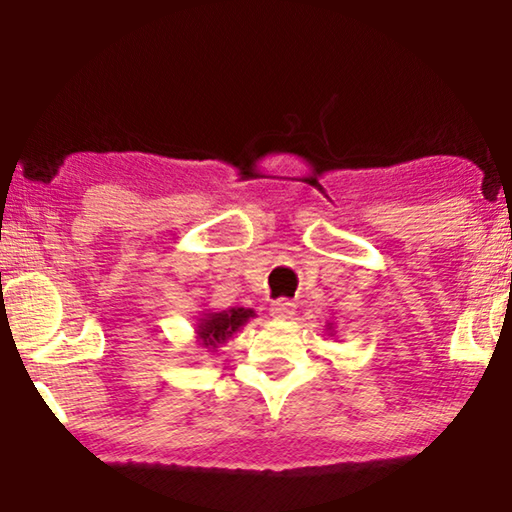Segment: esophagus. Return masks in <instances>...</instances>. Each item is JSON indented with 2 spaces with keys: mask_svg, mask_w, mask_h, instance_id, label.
I'll use <instances>...</instances> for the list:
<instances>
[{
  "mask_svg": "<svg viewBox=\"0 0 512 512\" xmlns=\"http://www.w3.org/2000/svg\"><path fill=\"white\" fill-rule=\"evenodd\" d=\"M293 314H296V305H293L291 300H275L271 305V316L275 320H289L293 318Z\"/></svg>",
  "mask_w": 512,
  "mask_h": 512,
  "instance_id": "esophagus-1",
  "label": "esophagus"
}]
</instances>
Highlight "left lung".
I'll use <instances>...</instances> for the list:
<instances>
[{
  "label": "left lung",
  "mask_w": 512,
  "mask_h": 512,
  "mask_svg": "<svg viewBox=\"0 0 512 512\" xmlns=\"http://www.w3.org/2000/svg\"><path fill=\"white\" fill-rule=\"evenodd\" d=\"M325 332H327L329 336H334V334H336V332H334V323H327V325H325Z\"/></svg>",
  "instance_id": "8db88e82"
}]
</instances>
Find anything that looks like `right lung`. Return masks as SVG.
Wrapping results in <instances>:
<instances>
[{
  "instance_id": "obj_1",
  "label": "right lung",
  "mask_w": 512,
  "mask_h": 512,
  "mask_svg": "<svg viewBox=\"0 0 512 512\" xmlns=\"http://www.w3.org/2000/svg\"><path fill=\"white\" fill-rule=\"evenodd\" d=\"M250 318H255V311L246 307H230L223 311L205 309L196 318V343L201 348L216 350L219 345L232 339V334H237Z\"/></svg>"
}]
</instances>
